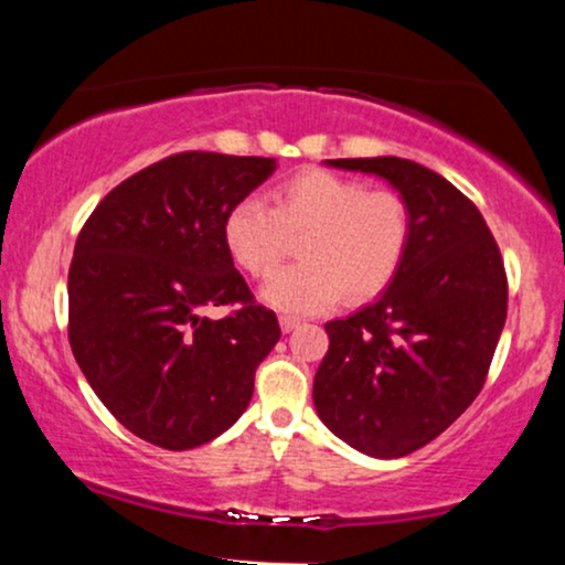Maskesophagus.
<instances>
[{"label":"esophagus","mask_w":565,"mask_h":565,"mask_svg":"<svg viewBox=\"0 0 565 565\" xmlns=\"http://www.w3.org/2000/svg\"><path fill=\"white\" fill-rule=\"evenodd\" d=\"M278 323H281V329H284V332H291V329H297V327H300V321H297L295 316H281V319H278Z\"/></svg>","instance_id":"34e87169"}]
</instances>
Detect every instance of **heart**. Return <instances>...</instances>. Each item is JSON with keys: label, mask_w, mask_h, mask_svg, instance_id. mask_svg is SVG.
Here are the masks:
<instances>
[{"label": "heart", "mask_w": 565, "mask_h": 565, "mask_svg": "<svg viewBox=\"0 0 565 565\" xmlns=\"http://www.w3.org/2000/svg\"><path fill=\"white\" fill-rule=\"evenodd\" d=\"M301 236V263L263 291L289 313H321L342 295L366 302L393 284L412 242L406 199L391 188L329 170H300L270 191V206L246 196L223 220V242L233 263L265 281Z\"/></svg>", "instance_id": "obj_1"}]
</instances>
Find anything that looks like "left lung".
Here are the masks:
<instances>
[{"instance_id":"obj_1","label":"left lung","mask_w":565,"mask_h":565,"mask_svg":"<svg viewBox=\"0 0 565 565\" xmlns=\"http://www.w3.org/2000/svg\"><path fill=\"white\" fill-rule=\"evenodd\" d=\"M398 188L412 242L377 302L329 321L313 380L321 423L369 457L423 449L468 408L489 377L508 319V274L478 206L408 159H332Z\"/></svg>"}]
</instances>
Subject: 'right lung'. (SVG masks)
I'll use <instances>...</instances> for the list:
<instances>
[{
	"label": "right lung",
	"instance_id": "obj_1",
	"mask_svg": "<svg viewBox=\"0 0 565 565\" xmlns=\"http://www.w3.org/2000/svg\"><path fill=\"white\" fill-rule=\"evenodd\" d=\"M274 159L183 151L135 172L82 225L68 268V342L129 433L196 449L244 414L281 337L233 268L223 220ZM231 307L206 320V307Z\"/></svg>",
	"mask_w": 565,
	"mask_h": 565
}]
</instances>
